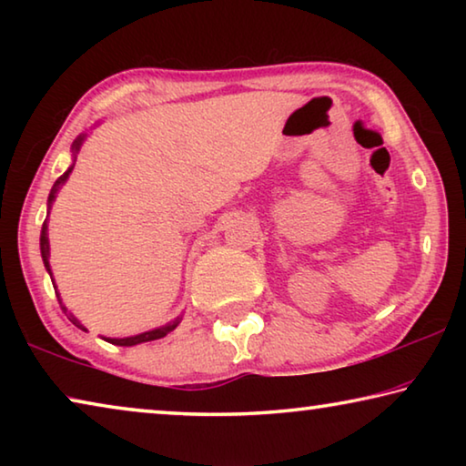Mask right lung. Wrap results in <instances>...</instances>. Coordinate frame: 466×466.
Returning a JSON list of instances; mask_svg holds the SVG:
<instances>
[{
	"label": "right lung",
	"instance_id": "obj_1",
	"mask_svg": "<svg viewBox=\"0 0 466 466\" xmlns=\"http://www.w3.org/2000/svg\"><path fill=\"white\" fill-rule=\"evenodd\" d=\"M82 141H84V136H80L77 137L76 141H74V146H72V149H74V157H76V154L80 152V147H82ZM74 170V164L72 167H69L66 172H63V175L55 180V185H53V188H51V193H49V209H51V203L55 201V197H57V191L61 188V185L66 183V180L69 178V172ZM41 255H43V263H45V267H46V271H49V275H51V267H49V236H46V219H45V224H43V232H41ZM55 288V286H53ZM63 310L67 312V309L66 306H63ZM69 317V320L74 322V325L77 327V329H82V330H86L84 329V325L80 320H77L74 314H67ZM180 320H183V317H177L175 320H170L168 325H164V327H160V329H154V330H146V333H139V335H133V337H123V339H106L108 343H113V345H121V347H131V345H137V343H146V341H156V339H162V337H167L170 330H175L178 325H180Z\"/></svg>",
	"mask_w": 466,
	"mask_h": 466
}]
</instances>
